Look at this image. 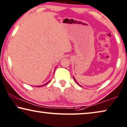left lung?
I'll return each mask as SVG.
<instances>
[{
	"label": "left lung",
	"instance_id": "1",
	"mask_svg": "<svg viewBox=\"0 0 127 127\" xmlns=\"http://www.w3.org/2000/svg\"><path fill=\"white\" fill-rule=\"evenodd\" d=\"M73 77H74V76H73ZM74 80H75V82H76V83H77V84H78V85H79V84H78V82H76V79H75V78H74ZM79 86H81V85H79Z\"/></svg>",
	"mask_w": 127,
	"mask_h": 127
}]
</instances>
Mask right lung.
Masks as SVG:
<instances>
[{
    "label": "right lung",
    "instance_id": "add662e5",
    "mask_svg": "<svg viewBox=\"0 0 127 127\" xmlns=\"http://www.w3.org/2000/svg\"><path fill=\"white\" fill-rule=\"evenodd\" d=\"M49 82H48V83H45V85H42V86H45V85H46V84H47V83H49ZM41 86H38V87H41Z\"/></svg>",
    "mask_w": 127,
    "mask_h": 127
}]
</instances>
